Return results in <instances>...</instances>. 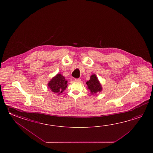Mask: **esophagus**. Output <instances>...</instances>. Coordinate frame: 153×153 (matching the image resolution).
Listing matches in <instances>:
<instances>
[{"instance_id":"esophagus-1","label":"esophagus","mask_w":153,"mask_h":153,"mask_svg":"<svg viewBox=\"0 0 153 153\" xmlns=\"http://www.w3.org/2000/svg\"><path fill=\"white\" fill-rule=\"evenodd\" d=\"M74 81H76V82H80V81H81V79H79V78H78V79H75Z\"/></svg>"}]
</instances>
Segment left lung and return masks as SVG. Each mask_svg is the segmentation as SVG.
<instances>
[{
	"mask_svg": "<svg viewBox=\"0 0 153 153\" xmlns=\"http://www.w3.org/2000/svg\"><path fill=\"white\" fill-rule=\"evenodd\" d=\"M86 84L88 85V89L90 90L92 94H96L102 90L101 83L95 74L91 75L90 79L86 82Z\"/></svg>",
	"mask_w": 153,
	"mask_h": 153,
	"instance_id": "left-lung-1",
	"label": "left lung"
}]
</instances>
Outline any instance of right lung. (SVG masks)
<instances>
[{
  "mask_svg": "<svg viewBox=\"0 0 153 153\" xmlns=\"http://www.w3.org/2000/svg\"><path fill=\"white\" fill-rule=\"evenodd\" d=\"M67 81L61 74H57L53 77L48 83V88L54 93L59 94L67 87Z\"/></svg>",
  "mask_w": 153,
  "mask_h": 153,
  "instance_id": "1",
  "label": "right lung"
}]
</instances>
